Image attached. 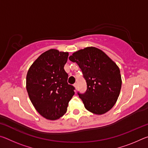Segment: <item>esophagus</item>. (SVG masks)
Instances as JSON below:
<instances>
[{"instance_id": "obj_1", "label": "esophagus", "mask_w": 148, "mask_h": 148, "mask_svg": "<svg viewBox=\"0 0 148 148\" xmlns=\"http://www.w3.org/2000/svg\"><path fill=\"white\" fill-rule=\"evenodd\" d=\"M74 87H75V89H77V84H74Z\"/></svg>"}]
</instances>
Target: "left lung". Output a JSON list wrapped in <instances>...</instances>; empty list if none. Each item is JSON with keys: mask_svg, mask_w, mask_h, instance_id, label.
<instances>
[{"mask_svg": "<svg viewBox=\"0 0 148 148\" xmlns=\"http://www.w3.org/2000/svg\"><path fill=\"white\" fill-rule=\"evenodd\" d=\"M82 70L87 83L84 94L77 92L88 111L97 115L108 112L116 104L121 88L119 67L97 47H87L69 57Z\"/></svg>", "mask_w": 148, "mask_h": 148, "instance_id": "8db88e82", "label": "left lung"}]
</instances>
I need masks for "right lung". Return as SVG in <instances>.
Here are the masks:
<instances>
[{
  "label": "right lung",
  "instance_id": "add662e5",
  "mask_svg": "<svg viewBox=\"0 0 148 148\" xmlns=\"http://www.w3.org/2000/svg\"><path fill=\"white\" fill-rule=\"evenodd\" d=\"M68 52L51 49L36 59L27 72L26 88L36 111L49 120L59 119L66 113L74 95V87L67 83L64 66Z\"/></svg>",
  "mask_w": 148,
  "mask_h": 148
}]
</instances>
